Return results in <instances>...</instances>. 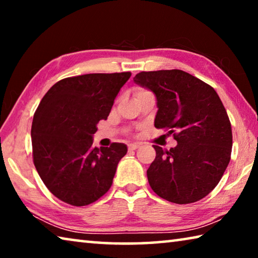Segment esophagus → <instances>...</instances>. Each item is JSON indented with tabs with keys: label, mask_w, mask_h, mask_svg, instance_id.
<instances>
[{
	"label": "esophagus",
	"mask_w": 258,
	"mask_h": 258,
	"mask_svg": "<svg viewBox=\"0 0 258 258\" xmlns=\"http://www.w3.org/2000/svg\"><path fill=\"white\" fill-rule=\"evenodd\" d=\"M140 146H141V145H140V143H130L127 147H128V150L130 151H133L135 149H138Z\"/></svg>",
	"instance_id": "esophagus-1"
}]
</instances>
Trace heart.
Here are the masks:
<instances>
[{"label":"heart","instance_id":"heart-1","mask_svg":"<svg viewBox=\"0 0 258 258\" xmlns=\"http://www.w3.org/2000/svg\"><path fill=\"white\" fill-rule=\"evenodd\" d=\"M143 92H147L146 90H139L138 92H137V94H140V93H143Z\"/></svg>","mask_w":258,"mask_h":258}]
</instances>
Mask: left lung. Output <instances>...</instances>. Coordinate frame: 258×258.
Instances as JSON below:
<instances>
[{"label": "left lung", "mask_w": 258, "mask_h": 258, "mask_svg": "<svg viewBox=\"0 0 258 258\" xmlns=\"http://www.w3.org/2000/svg\"><path fill=\"white\" fill-rule=\"evenodd\" d=\"M157 98L155 127L169 130L177 141L147 171L151 189L174 204H191L215 187L230 163L232 130L216 91L178 69L141 72L133 78Z\"/></svg>", "instance_id": "8db88e82"}]
</instances>
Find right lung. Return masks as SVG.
Masks as SVG:
<instances>
[{
    "mask_svg": "<svg viewBox=\"0 0 258 258\" xmlns=\"http://www.w3.org/2000/svg\"><path fill=\"white\" fill-rule=\"evenodd\" d=\"M130 77L126 72L63 78L38 104L32 124L34 165L61 202L86 206L110 189L127 147L112 143L94 148L93 134Z\"/></svg>",
    "mask_w": 258,
    "mask_h": 258,
    "instance_id": "1",
    "label": "right lung"
}]
</instances>
